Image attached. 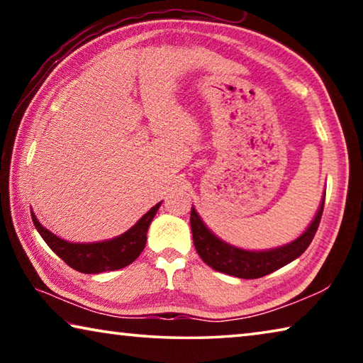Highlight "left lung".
Listing matches in <instances>:
<instances>
[{
  "label": "left lung",
  "mask_w": 363,
  "mask_h": 363,
  "mask_svg": "<svg viewBox=\"0 0 363 363\" xmlns=\"http://www.w3.org/2000/svg\"><path fill=\"white\" fill-rule=\"evenodd\" d=\"M325 196L315 213L312 223L293 242L281 245V247L269 250H243L224 242L201 220L200 214L192 206L190 211V227H192L194 245L199 256L211 269L238 279H259L274 270L286 266L304 253L314 238L317 227L320 224L323 213Z\"/></svg>",
  "instance_id": "left-lung-1"
}]
</instances>
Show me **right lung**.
I'll return each instance as SVG.
<instances>
[{"label": "right lung", "mask_w": 363, "mask_h": 363, "mask_svg": "<svg viewBox=\"0 0 363 363\" xmlns=\"http://www.w3.org/2000/svg\"><path fill=\"white\" fill-rule=\"evenodd\" d=\"M162 201L152 206L136 224L130 227L121 235L108 238L104 242H91V243H77L69 242L57 237L56 233L43 227L35 213L32 211V220L40 232L43 240L48 247L56 253L60 259L65 261L72 269L83 274H101L106 270H118L138 259L143 253L147 242V230L155 216Z\"/></svg>", "instance_id": "right-lung-1"}]
</instances>
